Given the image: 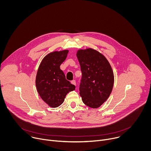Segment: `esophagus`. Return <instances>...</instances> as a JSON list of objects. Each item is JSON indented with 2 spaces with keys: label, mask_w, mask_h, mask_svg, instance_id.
Instances as JSON below:
<instances>
[{
  "label": "esophagus",
  "mask_w": 151,
  "mask_h": 151,
  "mask_svg": "<svg viewBox=\"0 0 151 151\" xmlns=\"http://www.w3.org/2000/svg\"><path fill=\"white\" fill-rule=\"evenodd\" d=\"M71 83H72L73 85H76V81H75V80H73V81H71Z\"/></svg>",
  "instance_id": "34e87169"
}]
</instances>
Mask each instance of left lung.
Masks as SVG:
<instances>
[{"label": "left lung", "instance_id": "1", "mask_svg": "<svg viewBox=\"0 0 151 151\" xmlns=\"http://www.w3.org/2000/svg\"><path fill=\"white\" fill-rule=\"evenodd\" d=\"M76 56L81 66L82 79L79 94L85 104L97 108L109 98L114 76L106 58L92 48L79 50Z\"/></svg>", "mask_w": 151, "mask_h": 151}]
</instances>
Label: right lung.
Wrapping results in <instances>:
<instances>
[{"label":"right lung","mask_w":151,"mask_h":151,"mask_svg":"<svg viewBox=\"0 0 151 151\" xmlns=\"http://www.w3.org/2000/svg\"><path fill=\"white\" fill-rule=\"evenodd\" d=\"M68 52V50H63L48 54L43 58L37 70V91L41 99L51 107L60 106L67 94L75 90V86L66 80L60 68Z\"/></svg>","instance_id":"1"}]
</instances>
